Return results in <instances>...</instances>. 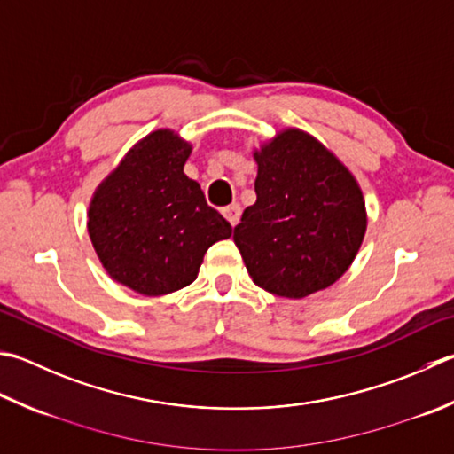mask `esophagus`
I'll return each mask as SVG.
<instances>
[{
  "mask_svg": "<svg viewBox=\"0 0 454 454\" xmlns=\"http://www.w3.org/2000/svg\"><path fill=\"white\" fill-rule=\"evenodd\" d=\"M239 204H230V207H226V208H222V215H224V218L230 222V224L232 226H236L238 222H239Z\"/></svg>",
  "mask_w": 454,
  "mask_h": 454,
  "instance_id": "esophagus-1",
  "label": "esophagus"
}]
</instances>
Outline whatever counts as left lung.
<instances>
[{
    "label": "left lung",
    "mask_w": 454,
    "mask_h": 454,
    "mask_svg": "<svg viewBox=\"0 0 454 454\" xmlns=\"http://www.w3.org/2000/svg\"><path fill=\"white\" fill-rule=\"evenodd\" d=\"M257 199L234 228L255 286L301 299L340 279L366 234L362 191L331 151L286 129L254 153Z\"/></svg>",
    "instance_id": "left-lung-1"
}]
</instances>
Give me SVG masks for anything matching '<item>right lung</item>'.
Listing matches in <instances>:
<instances>
[{
	"label": "right lung",
	"instance_id": "add662e5",
	"mask_svg": "<svg viewBox=\"0 0 454 454\" xmlns=\"http://www.w3.org/2000/svg\"><path fill=\"white\" fill-rule=\"evenodd\" d=\"M191 145L159 129L133 147L88 210V234L115 281L141 295H165L197 279L208 247L232 234L183 173Z\"/></svg>",
	"mask_w": 454,
	"mask_h": 454
}]
</instances>
